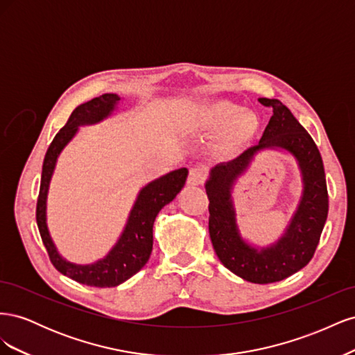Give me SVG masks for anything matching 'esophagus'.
I'll return each mask as SVG.
<instances>
[{"instance_id":"1","label":"esophagus","mask_w":355,"mask_h":355,"mask_svg":"<svg viewBox=\"0 0 355 355\" xmlns=\"http://www.w3.org/2000/svg\"><path fill=\"white\" fill-rule=\"evenodd\" d=\"M204 179H206V170H204L202 167H194V168L189 170L188 185H191V187L201 185Z\"/></svg>"}]
</instances>
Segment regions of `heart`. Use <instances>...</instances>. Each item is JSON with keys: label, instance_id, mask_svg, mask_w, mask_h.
<instances>
[{"label": "heart", "instance_id": "obj_1", "mask_svg": "<svg viewBox=\"0 0 355 355\" xmlns=\"http://www.w3.org/2000/svg\"><path fill=\"white\" fill-rule=\"evenodd\" d=\"M194 125L201 132L225 130L231 141L250 136L257 127L256 116L231 102L216 101L201 105L194 114Z\"/></svg>", "mask_w": 355, "mask_h": 355}]
</instances>
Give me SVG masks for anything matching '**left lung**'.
<instances>
[{
  "mask_svg": "<svg viewBox=\"0 0 355 355\" xmlns=\"http://www.w3.org/2000/svg\"><path fill=\"white\" fill-rule=\"evenodd\" d=\"M271 106L272 116L257 145L228 163L210 170L206 182L209 197V232L219 261L243 280L268 284L282 282L313 259L329 211V196L323 159L305 128L278 99L261 98ZM263 148H284L297 159L303 176V197L286 232L274 245L257 248L239 235L232 202V187Z\"/></svg>",
  "mask_w": 355,
  "mask_h": 355,
  "instance_id": "left-lung-1",
  "label": "left lung"
}]
</instances>
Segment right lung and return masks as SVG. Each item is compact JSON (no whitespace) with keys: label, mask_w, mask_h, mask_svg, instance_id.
I'll return each mask as SVG.
<instances>
[{"label":"right lung","mask_w":355,"mask_h":355,"mask_svg":"<svg viewBox=\"0 0 355 355\" xmlns=\"http://www.w3.org/2000/svg\"><path fill=\"white\" fill-rule=\"evenodd\" d=\"M120 101L121 98L118 94L105 93L99 98L77 106L68 123L53 139L44 157V163H42L37 201V225L41 240L46 245L53 266L59 272L92 287H115L142 270L153 252V227L157 214L166 204L175 200L188 178V168L182 167L144 187L128 214L121 237L103 259L90 265H77L63 259L47 228V194L58 157L77 135L80 125L101 123L115 111L116 103Z\"/></svg>","instance_id":"1"}]
</instances>
